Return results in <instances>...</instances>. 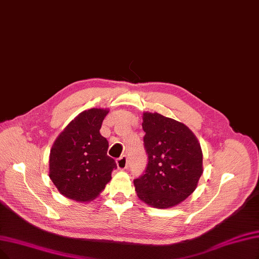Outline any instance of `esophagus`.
I'll use <instances>...</instances> for the list:
<instances>
[{
    "instance_id": "esophagus-1",
    "label": "esophagus",
    "mask_w": 259,
    "mask_h": 259,
    "mask_svg": "<svg viewBox=\"0 0 259 259\" xmlns=\"http://www.w3.org/2000/svg\"><path fill=\"white\" fill-rule=\"evenodd\" d=\"M117 165H118V169L120 170H124L127 168V157L126 156H121L120 158L117 159Z\"/></svg>"
}]
</instances>
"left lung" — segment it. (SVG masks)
Listing matches in <instances>:
<instances>
[{"mask_svg":"<svg viewBox=\"0 0 259 259\" xmlns=\"http://www.w3.org/2000/svg\"><path fill=\"white\" fill-rule=\"evenodd\" d=\"M148 164L134 180L138 198L155 208L180 204L195 190L203 173V154L194 134L174 119L143 112Z\"/></svg>","mask_w":259,"mask_h":259,"instance_id":"obj_1","label":"left lung"}]
</instances>
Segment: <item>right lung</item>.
Masks as SVG:
<instances>
[{"label": "right lung", "instance_id": "obj_1", "mask_svg": "<svg viewBox=\"0 0 259 259\" xmlns=\"http://www.w3.org/2000/svg\"><path fill=\"white\" fill-rule=\"evenodd\" d=\"M108 109L84 110L54 141L49 177L57 190L76 202H89L104 190L117 168L107 155L108 141L100 134Z\"/></svg>", "mask_w": 259, "mask_h": 259}]
</instances>
